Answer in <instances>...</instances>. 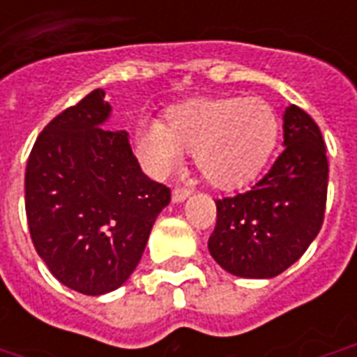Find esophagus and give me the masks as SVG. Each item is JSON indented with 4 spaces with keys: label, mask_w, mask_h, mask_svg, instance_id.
Returning a JSON list of instances; mask_svg holds the SVG:
<instances>
[{
    "label": "esophagus",
    "mask_w": 357,
    "mask_h": 357,
    "mask_svg": "<svg viewBox=\"0 0 357 357\" xmlns=\"http://www.w3.org/2000/svg\"><path fill=\"white\" fill-rule=\"evenodd\" d=\"M191 195V191L189 189H183V187H176L174 191H172V202L174 204H179V202H183Z\"/></svg>",
    "instance_id": "esophagus-1"
}]
</instances>
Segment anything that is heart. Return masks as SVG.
Returning a JSON list of instances; mask_svg holds the SVG:
<instances>
[{
    "instance_id": "b5f03b06",
    "label": "heart",
    "mask_w": 357,
    "mask_h": 357,
    "mask_svg": "<svg viewBox=\"0 0 357 357\" xmlns=\"http://www.w3.org/2000/svg\"><path fill=\"white\" fill-rule=\"evenodd\" d=\"M279 132V116L266 99H195L168 110L164 124L137 126L133 145L155 178L172 174L183 162V151H193L195 166L210 185L233 189L264 170Z\"/></svg>"
}]
</instances>
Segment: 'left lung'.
Returning a JSON list of instances; mask_svg holds the SVG:
<instances>
[{"instance_id": "1", "label": "left lung", "mask_w": 357, "mask_h": 357, "mask_svg": "<svg viewBox=\"0 0 357 357\" xmlns=\"http://www.w3.org/2000/svg\"><path fill=\"white\" fill-rule=\"evenodd\" d=\"M283 147L247 193L216 201L208 250L225 271L271 279L291 268L321 229L329 162L319 128L291 105L283 114Z\"/></svg>"}]
</instances>
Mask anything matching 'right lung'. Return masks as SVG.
<instances>
[{"label": "right lung", "mask_w": 357, "mask_h": 357, "mask_svg": "<svg viewBox=\"0 0 357 357\" xmlns=\"http://www.w3.org/2000/svg\"><path fill=\"white\" fill-rule=\"evenodd\" d=\"M105 91L95 89L43 128L24 176L36 252L53 277L101 296L137 268L170 189L147 178L128 132H112Z\"/></svg>", "instance_id": "add662e5"}]
</instances>
